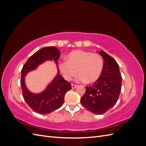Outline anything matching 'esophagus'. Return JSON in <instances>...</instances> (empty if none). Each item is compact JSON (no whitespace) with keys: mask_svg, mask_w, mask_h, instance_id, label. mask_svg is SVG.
<instances>
[{"mask_svg":"<svg viewBox=\"0 0 146 146\" xmlns=\"http://www.w3.org/2000/svg\"><path fill=\"white\" fill-rule=\"evenodd\" d=\"M71 86L72 89H75V88H76L77 87V85H74V84H71Z\"/></svg>","mask_w":146,"mask_h":146,"instance_id":"34e87169","label":"esophagus"}]
</instances>
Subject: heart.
I'll use <instances>...</instances> for the list:
<instances>
[{
	"label": "heart",
	"mask_w": 146,
	"mask_h": 146,
	"mask_svg": "<svg viewBox=\"0 0 146 146\" xmlns=\"http://www.w3.org/2000/svg\"><path fill=\"white\" fill-rule=\"evenodd\" d=\"M58 67L66 80H72L78 73V82L91 83L100 77L104 69V60L99 54L78 50L70 52L67 55V61H60Z\"/></svg>",
	"instance_id": "heart-1"
}]
</instances>
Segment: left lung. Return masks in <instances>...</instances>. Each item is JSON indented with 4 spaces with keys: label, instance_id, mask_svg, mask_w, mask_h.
Here are the masks:
<instances>
[{
    "label": "left lung",
    "instance_id": "left-lung-1",
    "mask_svg": "<svg viewBox=\"0 0 146 146\" xmlns=\"http://www.w3.org/2000/svg\"><path fill=\"white\" fill-rule=\"evenodd\" d=\"M98 52L104 60L102 72L93 85L85 87L80 102L92 113L102 114L116 104L121 91L122 77L116 60L104 50Z\"/></svg>",
    "mask_w": 146,
    "mask_h": 146
}]
</instances>
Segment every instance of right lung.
<instances>
[{
    "label": "right lung",
    "instance_id": "right-lung-1",
    "mask_svg": "<svg viewBox=\"0 0 146 146\" xmlns=\"http://www.w3.org/2000/svg\"><path fill=\"white\" fill-rule=\"evenodd\" d=\"M60 56V51L55 47H44L30 57L21 70V86L23 98L31 109L37 113L47 114L60 108L64 103L66 92L72 89L70 83L59 74L57 62ZM47 60L54 61L58 72L44 90L39 94H33L26 86L25 77L29 72Z\"/></svg>",
    "mask_w": 146,
    "mask_h": 146
}]
</instances>
